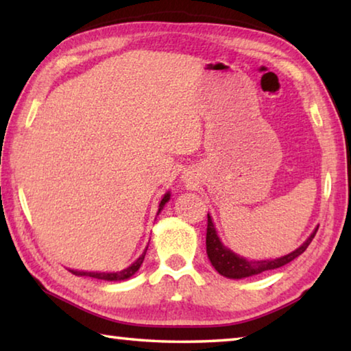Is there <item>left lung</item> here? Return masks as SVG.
<instances>
[{
	"label": "left lung",
	"mask_w": 351,
	"mask_h": 351,
	"mask_svg": "<svg viewBox=\"0 0 351 351\" xmlns=\"http://www.w3.org/2000/svg\"><path fill=\"white\" fill-rule=\"evenodd\" d=\"M319 226L314 229V232L308 237V240L304 245L299 246L288 255H283L280 258H269V260H246L245 257H240L235 252L230 251L229 247H226L219 237L217 234L215 226L212 223V218L207 213V234H206V251L207 257H209L213 268L218 271V274H221L228 278H245L251 276L261 274L265 271L277 269L280 266L289 263L294 258L299 257L300 254L306 251V247L310 246L314 235H316Z\"/></svg>",
	"instance_id": "8db88e82"
}]
</instances>
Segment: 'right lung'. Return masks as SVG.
Masks as SVG:
<instances>
[{"label": "right lung", "mask_w": 351, "mask_h": 351, "mask_svg": "<svg viewBox=\"0 0 351 351\" xmlns=\"http://www.w3.org/2000/svg\"><path fill=\"white\" fill-rule=\"evenodd\" d=\"M170 199V192H167L164 195V198L161 199V203H159V209H158V215L161 213L162 207L165 206V203ZM148 247V246H147ZM147 247L145 251L142 252L141 257L134 261L133 265H130L128 268L122 269V271H117V272H86V271H75V269H69V272H73L74 276H86V277H93V278H99V280H108V282H121V280H127V278L132 277L133 274H136V271L141 268L142 261L145 258V252H147Z\"/></svg>", "instance_id": "obj_1"}]
</instances>
